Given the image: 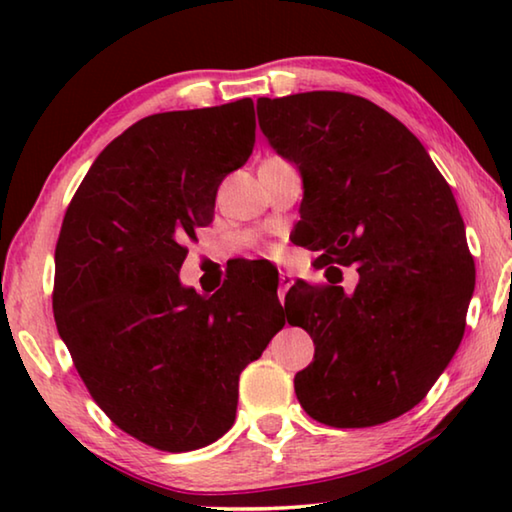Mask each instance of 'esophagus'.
Masks as SVG:
<instances>
[{"mask_svg":"<svg viewBox=\"0 0 512 512\" xmlns=\"http://www.w3.org/2000/svg\"><path fill=\"white\" fill-rule=\"evenodd\" d=\"M293 284V277L289 273H280V289H277V296L284 302V296H287V291L291 289Z\"/></svg>","mask_w":512,"mask_h":512,"instance_id":"obj_1","label":"esophagus"}]
</instances>
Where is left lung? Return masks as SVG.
I'll return each mask as SVG.
<instances>
[{"instance_id": "obj_1", "label": "left lung", "mask_w": 512, "mask_h": 512, "mask_svg": "<svg viewBox=\"0 0 512 512\" xmlns=\"http://www.w3.org/2000/svg\"><path fill=\"white\" fill-rule=\"evenodd\" d=\"M268 144L302 173L300 246L332 284L298 282L289 325L314 339L293 384L311 418L375 427L424 400L461 345L474 264L452 189L402 121L348 92L257 99ZM359 263L345 294L340 269Z\"/></svg>"}]
</instances>
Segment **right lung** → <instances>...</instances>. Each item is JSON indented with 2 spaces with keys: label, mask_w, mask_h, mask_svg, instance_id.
Instances as JSON below:
<instances>
[{
  "label": "right lung",
  "mask_w": 512,
  "mask_h": 512,
  "mask_svg": "<svg viewBox=\"0 0 512 512\" xmlns=\"http://www.w3.org/2000/svg\"><path fill=\"white\" fill-rule=\"evenodd\" d=\"M253 146V99L144 117L99 153L60 228V339L101 411L162 452L232 427L241 370L284 327L277 296L239 280L205 298L178 277L187 239Z\"/></svg>",
  "instance_id": "1"
}]
</instances>
